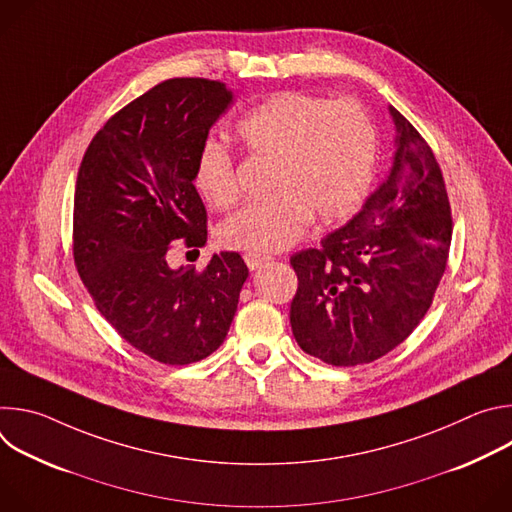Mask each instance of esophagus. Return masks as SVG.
<instances>
[{
    "label": "esophagus",
    "instance_id": "34e87169",
    "mask_svg": "<svg viewBox=\"0 0 512 512\" xmlns=\"http://www.w3.org/2000/svg\"><path fill=\"white\" fill-rule=\"evenodd\" d=\"M243 259H245V263H247V267H249V269H257V267H261L265 261H269V255H261V253H245V255H243Z\"/></svg>",
    "mask_w": 512,
    "mask_h": 512
}]
</instances>
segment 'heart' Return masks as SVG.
I'll use <instances>...</instances> for the list:
<instances>
[{
    "instance_id": "1",
    "label": "heart",
    "mask_w": 512,
    "mask_h": 512,
    "mask_svg": "<svg viewBox=\"0 0 512 512\" xmlns=\"http://www.w3.org/2000/svg\"><path fill=\"white\" fill-rule=\"evenodd\" d=\"M235 137L251 160L267 162L265 198L247 204L218 229L227 249L271 253L294 245L310 218L334 223L367 196L377 162V127L360 103L326 101L281 91L235 123ZM194 186L214 208L239 200L237 162L208 143L194 166Z\"/></svg>"
}]
</instances>
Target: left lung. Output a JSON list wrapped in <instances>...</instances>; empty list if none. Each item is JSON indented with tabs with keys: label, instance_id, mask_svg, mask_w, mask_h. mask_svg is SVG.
<instances>
[{
	"label": "left lung",
	"instance_id": "left-lung-1",
	"mask_svg": "<svg viewBox=\"0 0 512 512\" xmlns=\"http://www.w3.org/2000/svg\"><path fill=\"white\" fill-rule=\"evenodd\" d=\"M389 176L318 249L291 255L289 322L300 348L332 367L373 362L427 314L448 265L452 208L429 143L395 109Z\"/></svg>",
	"mask_w": 512,
	"mask_h": 512
}]
</instances>
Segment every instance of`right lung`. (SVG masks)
<instances>
[{
	"label": "right lung",
	"instance_id": "right-lung-1",
	"mask_svg": "<svg viewBox=\"0 0 512 512\" xmlns=\"http://www.w3.org/2000/svg\"><path fill=\"white\" fill-rule=\"evenodd\" d=\"M221 81L168 79L119 109L83 156L72 212V255L101 316L150 358L182 367L227 338L249 275L235 251L170 269L172 243H206L194 166L231 105Z\"/></svg>",
	"mask_w": 512,
	"mask_h": 512
}]
</instances>
